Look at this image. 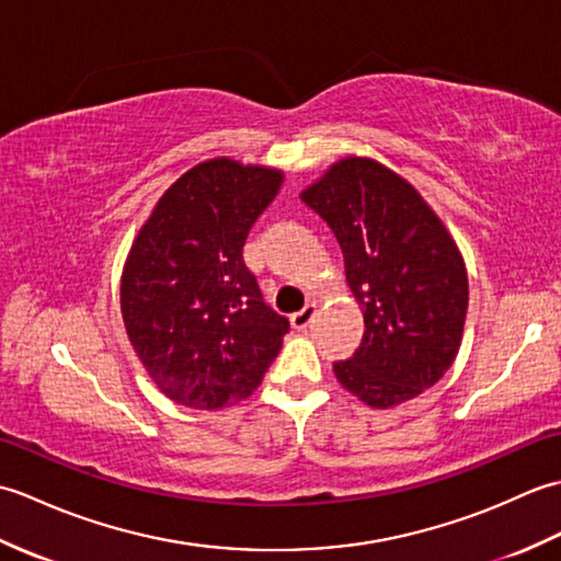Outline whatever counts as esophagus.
Segmentation results:
<instances>
[{
    "instance_id": "obj_1",
    "label": "esophagus",
    "mask_w": 561,
    "mask_h": 561,
    "mask_svg": "<svg viewBox=\"0 0 561 561\" xmlns=\"http://www.w3.org/2000/svg\"><path fill=\"white\" fill-rule=\"evenodd\" d=\"M313 318H316V304H306L299 313L291 316V325L294 330H306Z\"/></svg>"
}]
</instances>
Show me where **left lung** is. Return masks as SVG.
<instances>
[{
    "instance_id": "obj_1",
    "label": "left lung",
    "mask_w": 561,
    "mask_h": 561,
    "mask_svg": "<svg viewBox=\"0 0 561 561\" xmlns=\"http://www.w3.org/2000/svg\"><path fill=\"white\" fill-rule=\"evenodd\" d=\"M301 199L320 214L344 257L364 337L335 362L342 388L388 410L438 383L460 350L468 272L446 226L422 195L383 163H332Z\"/></svg>"
}]
</instances>
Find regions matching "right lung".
<instances>
[{
    "label": "right lung",
    "instance_id": "right-lung-1",
    "mask_svg": "<svg viewBox=\"0 0 561 561\" xmlns=\"http://www.w3.org/2000/svg\"><path fill=\"white\" fill-rule=\"evenodd\" d=\"M284 173L233 159L197 163L165 190L129 250L121 308L153 383L178 404L219 410L253 392L289 320L262 301L243 245Z\"/></svg>",
    "mask_w": 561,
    "mask_h": 561
}]
</instances>
